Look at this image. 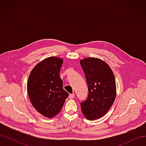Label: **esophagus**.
Listing matches in <instances>:
<instances>
[{"mask_svg": "<svg viewBox=\"0 0 146 146\" xmlns=\"http://www.w3.org/2000/svg\"><path fill=\"white\" fill-rule=\"evenodd\" d=\"M74 96H75V94H70L69 95V98L70 99H73V98H74Z\"/></svg>", "mask_w": 146, "mask_h": 146, "instance_id": "esophagus-1", "label": "esophagus"}]
</instances>
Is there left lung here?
<instances>
[{"instance_id": "1", "label": "left lung", "mask_w": 146, "mask_h": 146, "mask_svg": "<svg viewBox=\"0 0 146 146\" xmlns=\"http://www.w3.org/2000/svg\"><path fill=\"white\" fill-rule=\"evenodd\" d=\"M88 88V98L80 103L82 111L89 120L100 118L107 113L116 95V81L109 65L99 58L80 60Z\"/></svg>"}]
</instances>
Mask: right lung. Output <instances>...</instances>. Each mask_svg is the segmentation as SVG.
<instances>
[{"label":"right lung","mask_w":146,"mask_h":146,"mask_svg":"<svg viewBox=\"0 0 146 146\" xmlns=\"http://www.w3.org/2000/svg\"><path fill=\"white\" fill-rule=\"evenodd\" d=\"M63 63V59L48 57L35 66L29 77L27 90L31 103L38 112L48 118L60 112L69 96L60 77Z\"/></svg>","instance_id":"obj_1"}]
</instances>
